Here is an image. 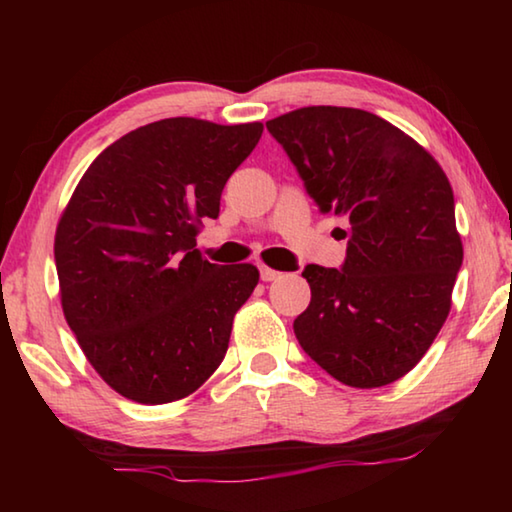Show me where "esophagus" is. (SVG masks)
Instances as JSON below:
<instances>
[{
    "mask_svg": "<svg viewBox=\"0 0 512 512\" xmlns=\"http://www.w3.org/2000/svg\"><path fill=\"white\" fill-rule=\"evenodd\" d=\"M259 275H262L264 282H273V280H277V277H280L282 273H277V271H273V268H268V266H262V268H259Z\"/></svg>",
    "mask_w": 512,
    "mask_h": 512,
    "instance_id": "34e87169",
    "label": "esophagus"
}]
</instances>
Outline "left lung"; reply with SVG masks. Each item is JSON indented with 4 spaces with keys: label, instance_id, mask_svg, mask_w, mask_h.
<instances>
[{
    "label": "left lung",
    "instance_id": "obj_1",
    "mask_svg": "<svg viewBox=\"0 0 512 512\" xmlns=\"http://www.w3.org/2000/svg\"><path fill=\"white\" fill-rule=\"evenodd\" d=\"M323 214L348 221L341 268L309 264L293 332L345 386L393 384L418 363L452 307L463 244L454 192L422 146L372 112L309 106L266 121Z\"/></svg>",
    "mask_w": 512,
    "mask_h": 512
}]
</instances>
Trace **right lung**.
Segmentation results:
<instances>
[{
    "mask_svg": "<svg viewBox=\"0 0 512 512\" xmlns=\"http://www.w3.org/2000/svg\"><path fill=\"white\" fill-rule=\"evenodd\" d=\"M264 126L171 117L135 128L83 173L56 230L65 320L119 395L183 400L228 352L232 320L257 287L253 264L196 248L221 192Z\"/></svg>",
    "mask_w": 512,
    "mask_h": 512,
    "instance_id": "right-lung-1",
    "label": "right lung"
}]
</instances>
